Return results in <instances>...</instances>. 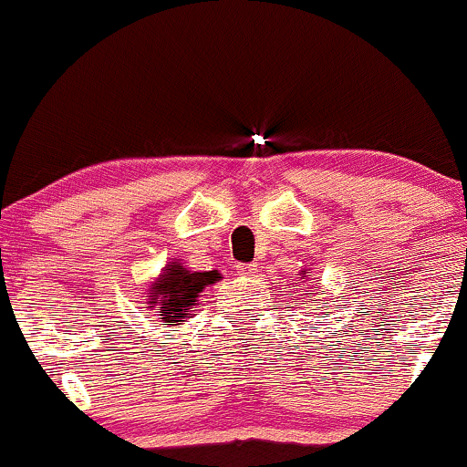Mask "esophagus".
<instances>
[{
  "mask_svg": "<svg viewBox=\"0 0 467 467\" xmlns=\"http://www.w3.org/2000/svg\"><path fill=\"white\" fill-rule=\"evenodd\" d=\"M238 274L240 275H255V274H258V265H255V263H240L238 265Z\"/></svg>",
  "mask_w": 467,
  "mask_h": 467,
  "instance_id": "1",
  "label": "esophagus"
}]
</instances>
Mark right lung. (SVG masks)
I'll use <instances>...</instances> for the list:
<instances>
[{"mask_svg":"<svg viewBox=\"0 0 467 467\" xmlns=\"http://www.w3.org/2000/svg\"><path fill=\"white\" fill-rule=\"evenodd\" d=\"M220 278L218 272H189L182 265L171 263L164 269L162 278L155 283L151 292L162 298V309L160 316L164 318V323H175L180 325L182 318H187V312L195 305V298L202 292L207 285H213ZM155 303V298H151Z\"/></svg>","mask_w":467,"mask_h":467,"instance_id":"1","label":"right lung"}]
</instances>
